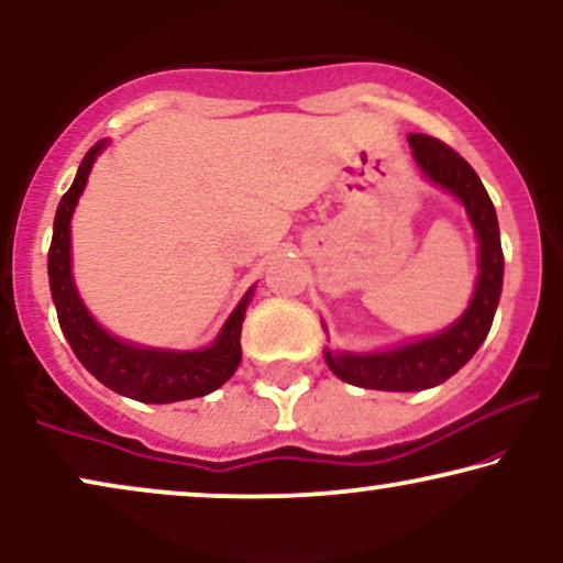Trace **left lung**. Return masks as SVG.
<instances>
[{"mask_svg":"<svg viewBox=\"0 0 563 563\" xmlns=\"http://www.w3.org/2000/svg\"><path fill=\"white\" fill-rule=\"evenodd\" d=\"M409 146L424 177L453 192L466 208L476 229L482 273H478L471 306L445 332L401 344L396 350L365 352V355L324 352L327 365L336 378L360 388H376V391H422L459 373L489 334L501 294V275H505L497 211L471 164L443 141L424 136V133H409Z\"/></svg>","mask_w":563,"mask_h":563,"instance_id":"8db88e82","label":"left lung"}]
</instances>
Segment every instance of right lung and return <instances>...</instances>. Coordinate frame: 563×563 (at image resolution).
Masks as SVG:
<instances>
[{"instance_id":"obj_1","label":"right lung","mask_w":563,"mask_h":563,"mask_svg":"<svg viewBox=\"0 0 563 563\" xmlns=\"http://www.w3.org/2000/svg\"><path fill=\"white\" fill-rule=\"evenodd\" d=\"M108 141L97 144L85 154L79 164L77 177L58 203L54 221V239L48 250V283L54 296L58 324L66 340H69L74 355L92 376L112 388L115 394L144 404H172L206 396L227 384L239 368L242 360V321L252 290L239 301L216 342L206 350L175 352V350H152L139 344L123 342L104 332L81 303L71 277V213L77 206L81 190H85L89 169Z\"/></svg>"}]
</instances>
